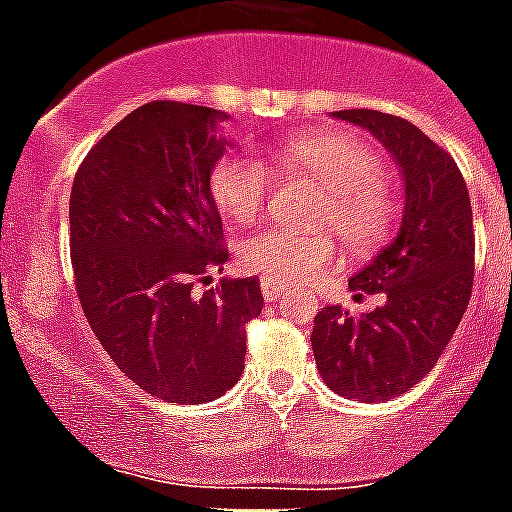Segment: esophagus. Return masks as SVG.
Wrapping results in <instances>:
<instances>
[{
  "instance_id": "esophagus-1",
  "label": "esophagus",
  "mask_w": 512,
  "mask_h": 512,
  "mask_svg": "<svg viewBox=\"0 0 512 512\" xmlns=\"http://www.w3.org/2000/svg\"><path fill=\"white\" fill-rule=\"evenodd\" d=\"M260 291H263L265 302H278L283 291H286V286L278 281H270V278H263V283H260Z\"/></svg>"
}]
</instances>
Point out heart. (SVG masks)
Instances as JSON below:
<instances>
[{
  "label": "heart",
  "instance_id": "obj_1",
  "mask_svg": "<svg viewBox=\"0 0 512 512\" xmlns=\"http://www.w3.org/2000/svg\"><path fill=\"white\" fill-rule=\"evenodd\" d=\"M270 156L276 171L291 179H309L328 192L320 226H333L351 252H372L393 234L401 200L382 176V158L367 140L341 130H302L281 137ZM270 169L255 153L231 150L213 163L208 190L226 221L249 223L265 210ZM247 270L278 283H307L322 276L336 260L328 234L263 226L239 244Z\"/></svg>",
  "mask_w": 512,
  "mask_h": 512
}]
</instances>
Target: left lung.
Instances as JSON below:
<instances>
[{
  "label": "left lung",
  "mask_w": 512,
  "mask_h": 512,
  "mask_svg": "<svg viewBox=\"0 0 512 512\" xmlns=\"http://www.w3.org/2000/svg\"><path fill=\"white\" fill-rule=\"evenodd\" d=\"M393 153L406 182V210L393 244L349 281L356 299L382 294L385 304L354 317L322 307L312 351L322 380L364 403L406 393L435 367L471 299L474 221L466 179L453 156L409 119L372 109L336 111Z\"/></svg>",
  "instance_id": "8db88e82"
}]
</instances>
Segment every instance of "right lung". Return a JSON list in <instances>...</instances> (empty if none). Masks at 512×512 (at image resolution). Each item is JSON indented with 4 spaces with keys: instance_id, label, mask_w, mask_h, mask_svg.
Listing matches in <instances>:
<instances>
[{
    "instance_id": "obj_1",
    "label": "right lung",
    "mask_w": 512,
    "mask_h": 512,
    "mask_svg": "<svg viewBox=\"0 0 512 512\" xmlns=\"http://www.w3.org/2000/svg\"><path fill=\"white\" fill-rule=\"evenodd\" d=\"M226 114L150 101L88 150L72 182L70 255L85 320L124 375L169 403H208L244 372L257 278H223V223L208 190Z\"/></svg>"
}]
</instances>
